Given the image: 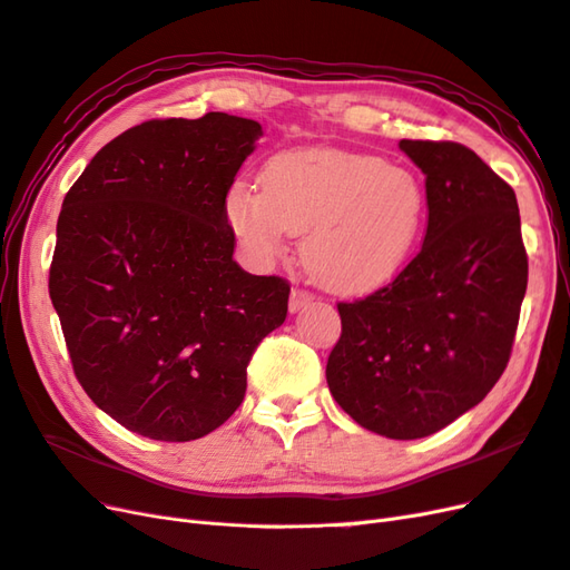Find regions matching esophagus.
Wrapping results in <instances>:
<instances>
[{
	"mask_svg": "<svg viewBox=\"0 0 570 570\" xmlns=\"http://www.w3.org/2000/svg\"><path fill=\"white\" fill-rule=\"evenodd\" d=\"M306 304H312V295H308V292H304V289H297V287L292 289L289 314H299Z\"/></svg>",
	"mask_w": 570,
	"mask_h": 570,
	"instance_id": "1",
	"label": "esophagus"
}]
</instances>
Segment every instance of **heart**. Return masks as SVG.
Masks as SVG:
<instances>
[{
	"label": "heart",
	"mask_w": 570,
	"mask_h": 570,
	"mask_svg": "<svg viewBox=\"0 0 570 570\" xmlns=\"http://www.w3.org/2000/svg\"><path fill=\"white\" fill-rule=\"evenodd\" d=\"M226 220L258 262L304 233L308 273L340 295L390 285L416 252L428 223L425 183L406 166L342 149H287L271 157L262 187L235 180Z\"/></svg>",
	"instance_id": "b5f03b06"
}]
</instances>
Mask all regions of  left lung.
Here are the masks:
<instances>
[{"label": "left lung", "mask_w": 570, "mask_h": 570, "mask_svg": "<svg viewBox=\"0 0 570 570\" xmlns=\"http://www.w3.org/2000/svg\"><path fill=\"white\" fill-rule=\"evenodd\" d=\"M425 176L428 230L394 283L337 304L325 377L371 433L419 440L485 400L509 364L528 285L513 189L456 142L402 140Z\"/></svg>", "instance_id": "left-lung-1"}]
</instances>
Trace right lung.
Listing matches in <instances>:
<instances>
[{"label":"right lung","instance_id":"add662e5","mask_svg":"<svg viewBox=\"0 0 570 570\" xmlns=\"http://www.w3.org/2000/svg\"><path fill=\"white\" fill-rule=\"evenodd\" d=\"M262 135L223 111L147 120L63 199L49 297L82 390L137 435L189 442L226 423L287 316L289 285L237 266L223 209Z\"/></svg>","mask_w":570,"mask_h":570}]
</instances>
